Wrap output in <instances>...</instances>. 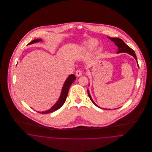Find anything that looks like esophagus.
Wrapping results in <instances>:
<instances>
[{
  "mask_svg": "<svg viewBox=\"0 0 152 152\" xmlns=\"http://www.w3.org/2000/svg\"><path fill=\"white\" fill-rule=\"evenodd\" d=\"M82 74H83V72L81 70H77L75 72V75L77 77H80L82 75Z\"/></svg>",
  "mask_w": 152,
  "mask_h": 152,
  "instance_id": "obj_1",
  "label": "esophagus"
}]
</instances>
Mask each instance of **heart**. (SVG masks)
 I'll return each mask as SVG.
<instances>
[{"mask_svg":"<svg viewBox=\"0 0 152 152\" xmlns=\"http://www.w3.org/2000/svg\"><path fill=\"white\" fill-rule=\"evenodd\" d=\"M97 44V42L95 40H90L88 42L87 45V47L89 48V49H92L94 48Z\"/></svg>","mask_w":152,"mask_h":152,"instance_id":"heart-1","label":"heart"}]
</instances>
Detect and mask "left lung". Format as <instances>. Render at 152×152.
<instances>
[{
  "mask_svg": "<svg viewBox=\"0 0 152 152\" xmlns=\"http://www.w3.org/2000/svg\"><path fill=\"white\" fill-rule=\"evenodd\" d=\"M108 38L111 41H112L113 42H114V43L116 45H117L118 49V51H117V53H116L117 54L121 53H127L128 54H129L131 55L132 56H133V57L134 58V59L136 60V61H137V57H136V54H135L134 51L130 47H129L128 45H126V44L125 43V42H124L122 39H119V38H112V37H108ZM137 65H138V66H139L138 63H137ZM87 92H88V96H89V97L91 101L92 102V103H93L95 106H96L97 107L101 108V107H98V106L94 102L93 99H92V98H91V95H90V94H89V89H87ZM109 109V110H110V109Z\"/></svg>",
  "mask_w": 152,
  "mask_h": 152,
  "instance_id": "8db88e82",
  "label": "left lung"
}]
</instances>
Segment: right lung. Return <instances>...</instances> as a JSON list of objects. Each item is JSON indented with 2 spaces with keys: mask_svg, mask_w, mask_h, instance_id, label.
<instances>
[{
  "mask_svg": "<svg viewBox=\"0 0 152 152\" xmlns=\"http://www.w3.org/2000/svg\"><path fill=\"white\" fill-rule=\"evenodd\" d=\"M42 42V40L41 39H36V40H34L31 41L30 43H29L27 45H30V44H32L34 43H37V42ZM75 79H76V77L74 74L69 75L68 76V77L66 79V80L64 82L63 87L62 88L60 96L59 99H58V101H57V102L51 108L49 109L48 110H47L45 111H43V112H37L40 113H42V114L49 113L53 112L56 111V110H58V109L60 108L63 105V104H64V102L66 101L69 87L71 86V84L73 83V82L75 81Z\"/></svg>",
  "mask_w": 152,
  "mask_h": 152,
  "instance_id": "right-lung-1",
  "label": "right lung"
}]
</instances>
